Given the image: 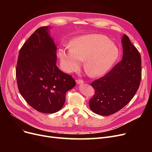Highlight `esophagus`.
Listing matches in <instances>:
<instances>
[{"label":"esophagus","mask_w":152,"mask_h":152,"mask_svg":"<svg viewBox=\"0 0 152 152\" xmlns=\"http://www.w3.org/2000/svg\"><path fill=\"white\" fill-rule=\"evenodd\" d=\"M76 82L78 84H81L84 83V81L81 79H77V80H76Z\"/></svg>","instance_id":"34e87169"}]
</instances>
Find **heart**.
Instances as JSON below:
<instances>
[{
    "label": "heart",
    "mask_w": 152,
    "mask_h": 152,
    "mask_svg": "<svg viewBox=\"0 0 152 152\" xmlns=\"http://www.w3.org/2000/svg\"><path fill=\"white\" fill-rule=\"evenodd\" d=\"M117 45L103 35L92 34L80 36L73 40L70 49L61 48L58 55L63 68L72 72L84 61L85 72L91 77L102 76L111 68L118 57Z\"/></svg>",
    "instance_id": "obj_1"
}]
</instances>
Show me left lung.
<instances>
[{"instance_id":"left-lung-1","label":"left lung","mask_w":152,"mask_h":152,"mask_svg":"<svg viewBox=\"0 0 152 152\" xmlns=\"http://www.w3.org/2000/svg\"><path fill=\"white\" fill-rule=\"evenodd\" d=\"M122 44V61L91 84L95 93L89 102V108L101 115H110L123 108L134 97L140 84L141 55L126 34Z\"/></svg>"}]
</instances>
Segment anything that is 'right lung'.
I'll list each match as a JSON object with an SVG mask.
<instances>
[{"label":"right lung","mask_w":152,"mask_h":152,"mask_svg":"<svg viewBox=\"0 0 152 152\" xmlns=\"http://www.w3.org/2000/svg\"><path fill=\"white\" fill-rule=\"evenodd\" d=\"M49 26L37 29L20 50L16 68L18 89L38 112L53 113L65 103L66 93L76 85L56 66V49Z\"/></svg>","instance_id":"right-lung-1"}]
</instances>
